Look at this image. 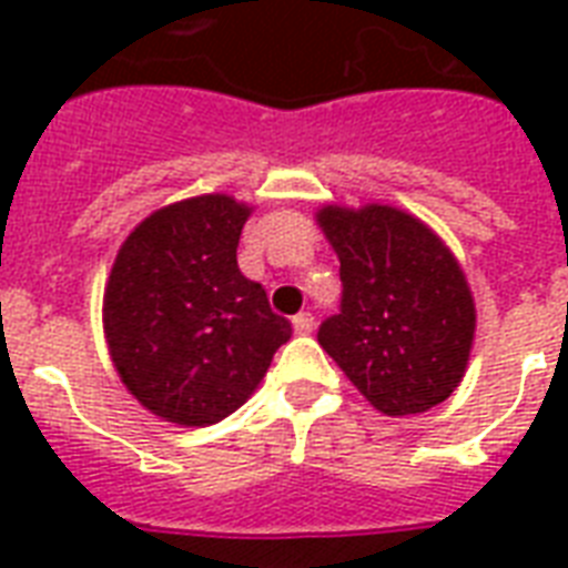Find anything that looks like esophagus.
<instances>
[{
  "label": "esophagus",
  "instance_id": "esophagus-1",
  "mask_svg": "<svg viewBox=\"0 0 568 568\" xmlns=\"http://www.w3.org/2000/svg\"><path fill=\"white\" fill-rule=\"evenodd\" d=\"M292 324H294V333H297V336H310L312 329H315V318H312L310 312H301V315H294Z\"/></svg>",
  "mask_w": 568,
  "mask_h": 568
}]
</instances>
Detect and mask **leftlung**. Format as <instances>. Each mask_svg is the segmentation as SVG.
<instances>
[{
	"label": "left lung",
	"instance_id": "obj_1",
	"mask_svg": "<svg viewBox=\"0 0 568 568\" xmlns=\"http://www.w3.org/2000/svg\"><path fill=\"white\" fill-rule=\"evenodd\" d=\"M338 253L342 306L318 342L379 413L442 404L466 374L475 301L450 250L392 205L318 214Z\"/></svg>",
	"mask_w": 568,
	"mask_h": 568
}]
</instances>
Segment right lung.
<instances>
[{
	"instance_id": "1",
	"label": "right lung",
	"mask_w": 568,
	"mask_h": 568,
	"mask_svg": "<svg viewBox=\"0 0 568 568\" xmlns=\"http://www.w3.org/2000/svg\"><path fill=\"white\" fill-rule=\"evenodd\" d=\"M247 205L226 194L150 214L123 241L105 285V338L126 388L173 424L235 413L292 338L265 288L239 271Z\"/></svg>"
}]
</instances>
